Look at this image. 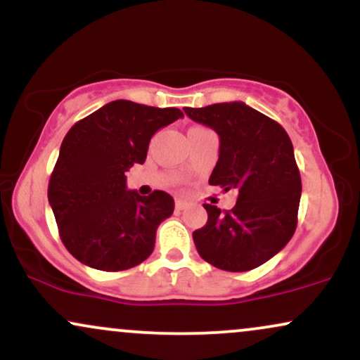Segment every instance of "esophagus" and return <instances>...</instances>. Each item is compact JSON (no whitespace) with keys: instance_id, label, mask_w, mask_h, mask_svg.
<instances>
[{"instance_id":"1","label":"esophagus","mask_w":360,"mask_h":360,"mask_svg":"<svg viewBox=\"0 0 360 360\" xmlns=\"http://www.w3.org/2000/svg\"><path fill=\"white\" fill-rule=\"evenodd\" d=\"M186 206H188V203H186L184 200H181V198H177V200H176V210H184Z\"/></svg>"}]
</instances>
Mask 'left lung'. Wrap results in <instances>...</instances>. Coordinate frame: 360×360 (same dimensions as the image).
<instances>
[{"label": "left lung", "instance_id": "1", "mask_svg": "<svg viewBox=\"0 0 360 360\" xmlns=\"http://www.w3.org/2000/svg\"><path fill=\"white\" fill-rule=\"evenodd\" d=\"M184 113L220 137L210 184L237 191L230 212L203 205L208 221L193 232L194 245L221 271L255 269L286 247L298 223L301 177L291 139L278 122L242 101Z\"/></svg>", "mask_w": 360, "mask_h": 360}]
</instances>
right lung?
I'll return each mask as SVG.
<instances>
[{
  "mask_svg": "<svg viewBox=\"0 0 360 360\" xmlns=\"http://www.w3.org/2000/svg\"><path fill=\"white\" fill-rule=\"evenodd\" d=\"M177 108L111 101L79 120L62 140L49 203L62 243L98 271H125L152 254L157 226L174 212L166 191H128L125 172L146 162L148 142L183 118Z\"/></svg>",
  "mask_w": 360,
  "mask_h": 360,
  "instance_id": "1",
  "label": "right lung"
}]
</instances>
